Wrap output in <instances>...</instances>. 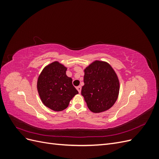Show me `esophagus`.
<instances>
[{
	"instance_id": "esophagus-1",
	"label": "esophagus",
	"mask_w": 159,
	"mask_h": 159,
	"mask_svg": "<svg viewBox=\"0 0 159 159\" xmlns=\"http://www.w3.org/2000/svg\"><path fill=\"white\" fill-rule=\"evenodd\" d=\"M76 89H77V90L78 91V92L80 93H81V86H78V87L76 88Z\"/></svg>"
}]
</instances>
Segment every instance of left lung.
Returning <instances> with one entry per match:
<instances>
[{
  "instance_id": "left-lung-1",
  "label": "left lung",
  "mask_w": 159,
  "mask_h": 159,
  "mask_svg": "<svg viewBox=\"0 0 159 159\" xmlns=\"http://www.w3.org/2000/svg\"><path fill=\"white\" fill-rule=\"evenodd\" d=\"M84 81L81 95L91 111H105L117 101L119 81L107 62L95 60L89 64L84 70Z\"/></svg>"
}]
</instances>
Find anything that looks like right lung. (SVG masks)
<instances>
[{
  "mask_svg": "<svg viewBox=\"0 0 159 159\" xmlns=\"http://www.w3.org/2000/svg\"><path fill=\"white\" fill-rule=\"evenodd\" d=\"M66 70V67L55 61L46 66L38 78L37 89L42 102L55 111L66 109L70 100L78 93Z\"/></svg>",
  "mask_w": 159,
  "mask_h": 159,
  "instance_id": "obj_1",
  "label": "right lung"
}]
</instances>
